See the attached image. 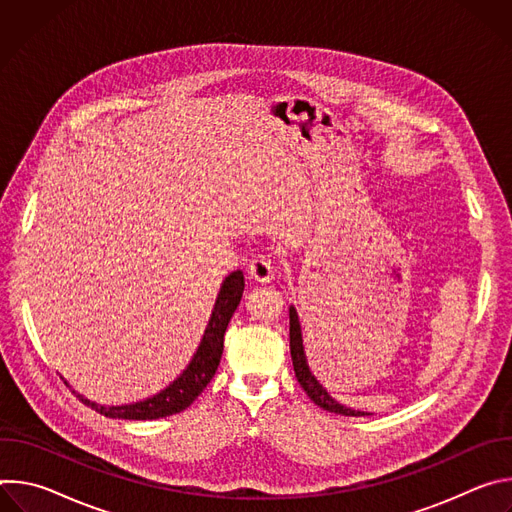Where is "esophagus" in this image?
<instances>
[{
  "label": "esophagus",
  "instance_id": "esophagus-1",
  "mask_svg": "<svg viewBox=\"0 0 512 512\" xmlns=\"http://www.w3.org/2000/svg\"><path fill=\"white\" fill-rule=\"evenodd\" d=\"M249 275L251 279L259 281V283H269L273 279V265L271 259L267 255H257L251 263H249Z\"/></svg>",
  "mask_w": 512,
  "mask_h": 512
}]
</instances>
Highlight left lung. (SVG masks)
<instances>
[{
    "instance_id": "left-lung-1",
    "label": "left lung",
    "mask_w": 512,
    "mask_h": 512,
    "mask_svg": "<svg viewBox=\"0 0 512 512\" xmlns=\"http://www.w3.org/2000/svg\"><path fill=\"white\" fill-rule=\"evenodd\" d=\"M289 350H291V360H294V371H296V379L302 385V389L308 393V397L322 409L330 411V413H340V415H352V417H360V415H369L364 411H354L350 407L340 405L338 401H334L328 391L318 383V379L312 375L310 367H308V358L304 352V340H302V326H300V318L294 306H289Z\"/></svg>"
}]
</instances>
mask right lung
Masks as SVG:
<instances>
[{"instance_id":"obj_1","label":"right lung","mask_w":512,"mask_h":512,"mask_svg":"<svg viewBox=\"0 0 512 512\" xmlns=\"http://www.w3.org/2000/svg\"><path fill=\"white\" fill-rule=\"evenodd\" d=\"M243 289H245V277H243L241 269H237L229 277H225L196 354L192 356L184 373L174 383H170L164 391H160L158 395L145 399V401H137V403H129V405H111V407L97 405L95 401H89L79 393H77V397L87 407L95 409L97 413H101L105 417H113V419L145 421V419H160V417H168V415L184 411L204 391V387L210 383V379L214 377V373L218 369V362H221V356H223L225 332H227V326L243 298Z\"/></svg>"}]
</instances>
